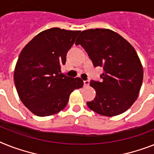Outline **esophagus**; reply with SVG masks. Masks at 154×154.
I'll return each mask as SVG.
<instances>
[{"label":"esophagus","instance_id":"obj_1","mask_svg":"<svg viewBox=\"0 0 154 154\" xmlns=\"http://www.w3.org/2000/svg\"><path fill=\"white\" fill-rule=\"evenodd\" d=\"M90 85V82L89 80H85L84 81V86H88Z\"/></svg>","mask_w":154,"mask_h":154}]
</instances>
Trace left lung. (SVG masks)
Listing matches in <instances>:
<instances>
[{
  "label": "left lung",
  "mask_w": 154,
  "mask_h": 154,
  "mask_svg": "<svg viewBox=\"0 0 154 154\" xmlns=\"http://www.w3.org/2000/svg\"><path fill=\"white\" fill-rule=\"evenodd\" d=\"M75 45H81L94 67H102L101 82L91 80L96 97L86 103L91 110L106 116L127 111L136 101L143 69L136 51L128 41L109 29L83 30Z\"/></svg>",
  "instance_id": "left-lung-1"
}]
</instances>
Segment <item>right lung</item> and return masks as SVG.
Returning a JSON list of instances; mask_svg holds the SVG:
<instances>
[{
    "mask_svg": "<svg viewBox=\"0 0 154 154\" xmlns=\"http://www.w3.org/2000/svg\"><path fill=\"white\" fill-rule=\"evenodd\" d=\"M79 32L48 29L34 37L20 53L14 72L15 85L23 105L36 116L61 111L71 93L83 86L80 78L60 73L67 53Z\"/></svg>",
    "mask_w": 154,
    "mask_h": 154,
    "instance_id": "obj_1",
    "label": "right lung"
}]
</instances>
